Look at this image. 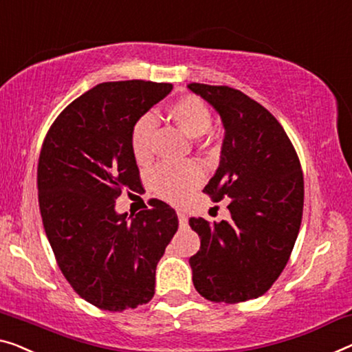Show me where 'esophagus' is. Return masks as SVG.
Returning a JSON list of instances; mask_svg holds the SVG:
<instances>
[{"label": "esophagus", "instance_id": "34e87169", "mask_svg": "<svg viewBox=\"0 0 352 352\" xmlns=\"http://www.w3.org/2000/svg\"><path fill=\"white\" fill-rule=\"evenodd\" d=\"M177 217H178V223H180V228H188V214L183 212V210H178Z\"/></svg>", "mask_w": 352, "mask_h": 352}]
</instances>
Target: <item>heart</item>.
Masks as SVG:
<instances>
[{
  "label": "heart",
  "instance_id": "b5f03b06",
  "mask_svg": "<svg viewBox=\"0 0 352 352\" xmlns=\"http://www.w3.org/2000/svg\"><path fill=\"white\" fill-rule=\"evenodd\" d=\"M169 117L180 126L190 138L207 134L212 124V112L201 98L186 94L177 99L169 107ZM156 129V122L151 115H142L131 129V150L138 161H146L151 156V139ZM204 180V169L196 161L162 162L155 167L150 175V185L158 196L170 202H180L183 197Z\"/></svg>",
  "mask_w": 352,
  "mask_h": 352
}]
</instances>
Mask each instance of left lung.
Masks as SVG:
<instances>
[{
	"instance_id": "obj_1",
	"label": "left lung",
	"mask_w": 352,
	"mask_h": 352,
	"mask_svg": "<svg viewBox=\"0 0 352 352\" xmlns=\"http://www.w3.org/2000/svg\"><path fill=\"white\" fill-rule=\"evenodd\" d=\"M188 88L224 126L219 167L204 192L214 202L230 199L229 221L190 218L201 237V250L190 258L194 287L212 302L258 298L281 275L300 229V161L283 126L254 99L224 85Z\"/></svg>"
}]
</instances>
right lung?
Instances as JSON below:
<instances>
[{
    "instance_id": "right-lung-1",
    "label": "right lung",
    "mask_w": 352,
    "mask_h": 352,
    "mask_svg": "<svg viewBox=\"0 0 352 352\" xmlns=\"http://www.w3.org/2000/svg\"><path fill=\"white\" fill-rule=\"evenodd\" d=\"M170 91V83H99L63 110L42 144L38 192L47 239L72 289L101 310L151 300L156 265L178 229L175 210L158 199L129 218L115 212L123 190L140 188L131 129Z\"/></svg>"
}]
</instances>
